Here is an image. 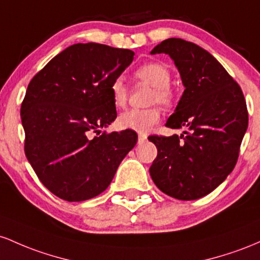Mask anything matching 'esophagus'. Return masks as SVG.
<instances>
[{"label":"esophagus","mask_w":260,"mask_h":260,"mask_svg":"<svg viewBox=\"0 0 260 260\" xmlns=\"http://www.w3.org/2000/svg\"><path fill=\"white\" fill-rule=\"evenodd\" d=\"M146 140H147V136H146L145 134H140V135H139V139H138V142H139V144H142V142H145Z\"/></svg>","instance_id":"1"}]
</instances>
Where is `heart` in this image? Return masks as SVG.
Instances as JSON below:
<instances>
[{
    "label": "heart",
    "mask_w": 260,
    "mask_h": 260,
    "mask_svg": "<svg viewBox=\"0 0 260 260\" xmlns=\"http://www.w3.org/2000/svg\"><path fill=\"white\" fill-rule=\"evenodd\" d=\"M134 76L139 81L153 87L151 93L150 103H159L163 107H172L176 102V92L171 87V70L161 62H147L139 66L134 72ZM113 103L115 107L122 108L126 106L127 88L122 78L118 77L110 84ZM161 108L150 107L146 109H129L118 118V125L121 129L133 130L144 134L153 125L161 120Z\"/></svg>",
    "instance_id": "1"
}]
</instances>
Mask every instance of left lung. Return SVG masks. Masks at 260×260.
<instances>
[{
    "label": "left lung",
    "mask_w": 260,
    "mask_h": 260,
    "mask_svg": "<svg viewBox=\"0 0 260 260\" xmlns=\"http://www.w3.org/2000/svg\"><path fill=\"white\" fill-rule=\"evenodd\" d=\"M168 54L185 89L167 120L180 136L151 135L157 157L150 167L159 190L178 200H195L216 189L235 168L248 126L240 84L205 49L169 38L151 54Z\"/></svg>",
    "instance_id": "1"
}]
</instances>
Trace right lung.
I'll list each match as a JSON object with an SVG mask.
<instances>
[{"mask_svg": "<svg viewBox=\"0 0 260 260\" xmlns=\"http://www.w3.org/2000/svg\"><path fill=\"white\" fill-rule=\"evenodd\" d=\"M135 52L97 43H78L51 59L28 84L20 107L24 152L48 190L83 201L108 188L138 134L92 132L110 125L116 109L110 84Z\"/></svg>", "mask_w": 260, "mask_h": 260, "instance_id": "right-lung-1", "label": "right lung"}]
</instances>
